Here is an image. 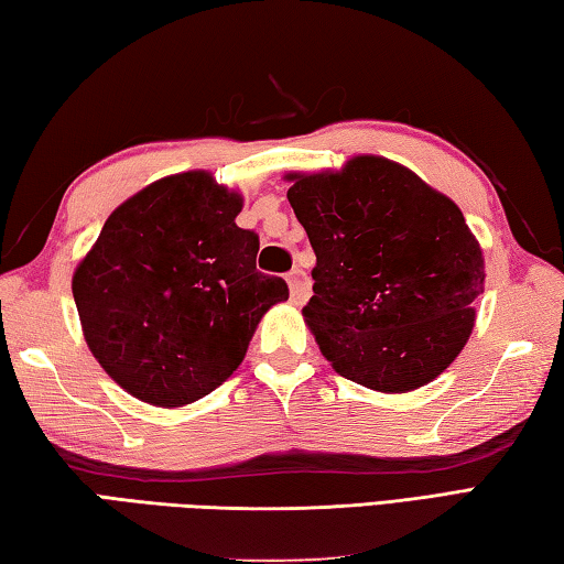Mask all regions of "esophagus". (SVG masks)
<instances>
[{"label":"esophagus","instance_id":"1","mask_svg":"<svg viewBox=\"0 0 564 564\" xmlns=\"http://www.w3.org/2000/svg\"><path fill=\"white\" fill-rule=\"evenodd\" d=\"M289 289H291V301L295 305H303L305 301H308V295H311L308 273H305L303 269H293L289 273Z\"/></svg>","mask_w":564,"mask_h":564}]
</instances>
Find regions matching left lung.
<instances>
[{
  "instance_id": "8db88e82",
  "label": "left lung",
  "mask_w": 564,
  "mask_h": 564,
  "mask_svg": "<svg viewBox=\"0 0 564 564\" xmlns=\"http://www.w3.org/2000/svg\"><path fill=\"white\" fill-rule=\"evenodd\" d=\"M289 202L315 251L303 308L335 372L377 392L442 375L474 330L484 253L456 204L412 170L362 155L291 175Z\"/></svg>"
}]
</instances>
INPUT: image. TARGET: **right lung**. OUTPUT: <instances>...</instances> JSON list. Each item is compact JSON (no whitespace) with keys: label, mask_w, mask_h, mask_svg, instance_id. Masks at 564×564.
<instances>
[{"label":"right lung","mask_w":564,"mask_h":564,"mask_svg":"<svg viewBox=\"0 0 564 564\" xmlns=\"http://www.w3.org/2000/svg\"><path fill=\"white\" fill-rule=\"evenodd\" d=\"M241 197L207 172L150 184L110 214L74 273V301L100 367L158 406L197 402L241 365L256 325L289 301L256 271L259 234Z\"/></svg>","instance_id":"add662e5"}]
</instances>
